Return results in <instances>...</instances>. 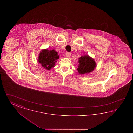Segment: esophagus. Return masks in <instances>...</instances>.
I'll return each mask as SVG.
<instances>
[{
	"label": "esophagus",
	"mask_w": 133,
	"mask_h": 133,
	"mask_svg": "<svg viewBox=\"0 0 133 133\" xmlns=\"http://www.w3.org/2000/svg\"><path fill=\"white\" fill-rule=\"evenodd\" d=\"M71 54L69 53V52H67V53H66V56H67V57H70L71 56Z\"/></svg>",
	"instance_id": "34e87169"
}]
</instances>
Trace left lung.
<instances>
[{"instance_id": "left-lung-1", "label": "left lung", "mask_w": 133, "mask_h": 133, "mask_svg": "<svg viewBox=\"0 0 133 133\" xmlns=\"http://www.w3.org/2000/svg\"><path fill=\"white\" fill-rule=\"evenodd\" d=\"M78 62L79 64L77 70L80 74L91 72L96 67L95 60L88 55H85L80 57Z\"/></svg>"}]
</instances>
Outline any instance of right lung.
Here are the masks:
<instances>
[{
    "instance_id": "right-lung-1",
    "label": "right lung",
    "mask_w": 133,
    "mask_h": 133,
    "mask_svg": "<svg viewBox=\"0 0 133 133\" xmlns=\"http://www.w3.org/2000/svg\"><path fill=\"white\" fill-rule=\"evenodd\" d=\"M59 58V56L58 55L57 52L54 50L43 49L41 51L39 54L38 61L43 67L47 70H49L54 67L55 64Z\"/></svg>"
}]
</instances>
